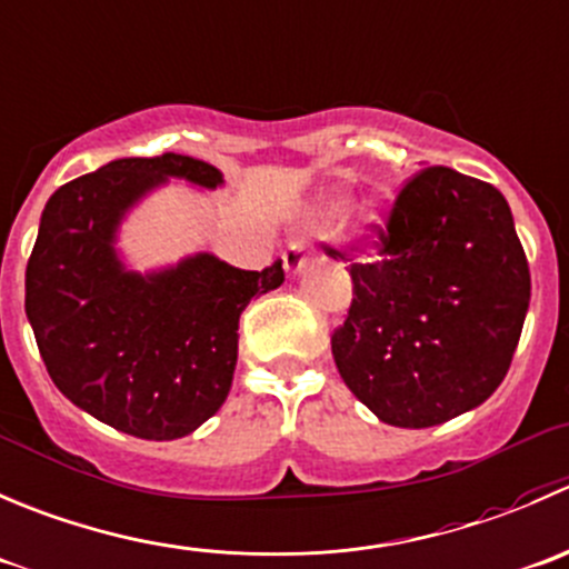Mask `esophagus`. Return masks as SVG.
<instances>
[{
  "mask_svg": "<svg viewBox=\"0 0 569 569\" xmlns=\"http://www.w3.org/2000/svg\"><path fill=\"white\" fill-rule=\"evenodd\" d=\"M282 260H284V271L296 277V273H301L303 268H307V262L312 260V249H309L303 240H292V243L287 246Z\"/></svg>",
  "mask_w": 569,
  "mask_h": 569,
  "instance_id": "esophagus-1",
  "label": "esophagus"
}]
</instances>
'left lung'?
Returning <instances> with one entry per match:
<instances>
[{"mask_svg": "<svg viewBox=\"0 0 569 569\" xmlns=\"http://www.w3.org/2000/svg\"><path fill=\"white\" fill-rule=\"evenodd\" d=\"M331 335L348 390L385 423L429 429L487 401L509 370L531 273L503 193L446 166L398 190ZM335 260L362 251L329 249Z\"/></svg>", "mask_w": 569, "mask_h": 569, "instance_id": "1", "label": "left lung"}]
</instances>
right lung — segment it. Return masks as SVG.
Instances as JSON below:
<instances>
[{"label":"right lung","mask_w":569,"mask_h":569,"mask_svg":"<svg viewBox=\"0 0 569 569\" xmlns=\"http://www.w3.org/2000/svg\"><path fill=\"white\" fill-rule=\"evenodd\" d=\"M168 177L223 182L216 166L166 151L123 157L47 201L27 262L24 309L54 387L101 423L177 440L221 409L238 365L240 315L284 282L282 260L240 271L196 254L154 273L118 260L121 218Z\"/></svg>","instance_id":"1"}]
</instances>
